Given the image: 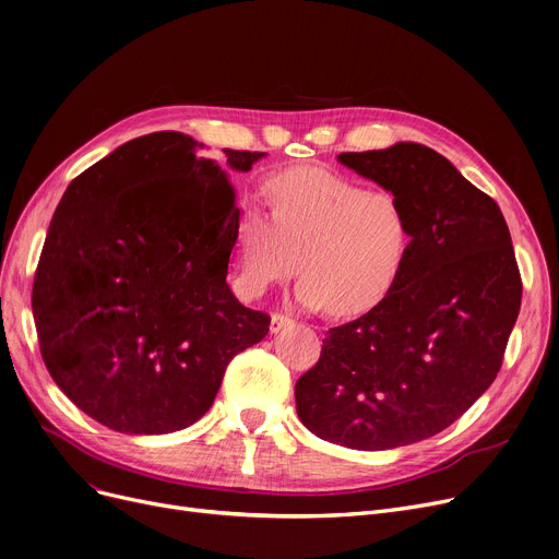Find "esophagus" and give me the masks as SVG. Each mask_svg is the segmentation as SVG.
I'll return each mask as SVG.
<instances>
[{"mask_svg": "<svg viewBox=\"0 0 559 559\" xmlns=\"http://www.w3.org/2000/svg\"><path fill=\"white\" fill-rule=\"evenodd\" d=\"M287 326H292V319L287 314H278V312L272 314V321H270V331L272 333H278V331H283Z\"/></svg>", "mask_w": 559, "mask_h": 559, "instance_id": "34e87169", "label": "esophagus"}]
</instances>
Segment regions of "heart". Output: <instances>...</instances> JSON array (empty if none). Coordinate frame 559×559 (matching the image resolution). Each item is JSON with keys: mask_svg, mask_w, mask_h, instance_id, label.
Instances as JSON below:
<instances>
[{"mask_svg": "<svg viewBox=\"0 0 559 559\" xmlns=\"http://www.w3.org/2000/svg\"><path fill=\"white\" fill-rule=\"evenodd\" d=\"M270 215L247 203L238 270L247 295L299 272V306L354 317L383 304L413 253V219L390 190H367L324 167H292L267 181Z\"/></svg>", "mask_w": 559, "mask_h": 559, "instance_id": "1", "label": "heart"}]
</instances>
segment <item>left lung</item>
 Returning a JSON list of instances; mask_svg holds the SVG:
<instances>
[{
	"mask_svg": "<svg viewBox=\"0 0 559 559\" xmlns=\"http://www.w3.org/2000/svg\"><path fill=\"white\" fill-rule=\"evenodd\" d=\"M337 160L407 205L415 242L392 295L326 333L297 380V413L326 442L388 451L442 432L493 383L521 276L498 203L430 146Z\"/></svg>",
	"mask_w": 559,
	"mask_h": 559,
	"instance_id": "left-lung-1",
	"label": "left lung"
}]
</instances>
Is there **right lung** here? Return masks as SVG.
I'll use <instances>...</instances> for the list:
<instances>
[{"label": "right lung", "mask_w": 559, "mask_h": 559, "mask_svg": "<svg viewBox=\"0 0 559 559\" xmlns=\"http://www.w3.org/2000/svg\"><path fill=\"white\" fill-rule=\"evenodd\" d=\"M176 131L117 146L68 186L34 281L43 360L87 417L127 435L199 421L228 362L270 333L226 283L240 211L228 171L260 152L224 150Z\"/></svg>", "instance_id": "1"}]
</instances>
